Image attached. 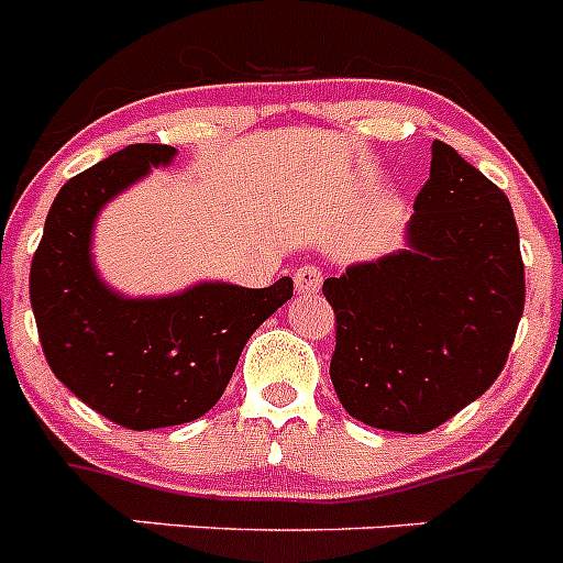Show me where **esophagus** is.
I'll use <instances>...</instances> for the list:
<instances>
[{
    "label": "esophagus",
    "instance_id": "1",
    "mask_svg": "<svg viewBox=\"0 0 563 563\" xmlns=\"http://www.w3.org/2000/svg\"><path fill=\"white\" fill-rule=\"evenodd\" d=\"M292 285H296V290L301 292V296H316V292L321 290V285H324V273L312 265L298 267L296 276H292Z\"/></svg>",
    "mask_w": 563,
    "mask_h": 563
}]
</instances>
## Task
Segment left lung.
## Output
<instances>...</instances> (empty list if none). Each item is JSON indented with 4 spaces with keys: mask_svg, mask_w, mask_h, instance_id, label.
<instances>
[{
    "mask_svg": "<svg viewBox=\"0 0 563 563\" xmlns=\"http://www.w3.org/2000/svg\"><path fill=\"white\" fill-rule=\"evenodd\" d=\"M330 377L372 429L426 434L485 395L525 310L519 228L505 191L449 143H431L406 247L327 278Z\"/></svg>",
    "mask_w": 563,
    "mask_h": 563,
    "instance_id": "left-lung-1",
    "label": "left lung"
}]
</instances>
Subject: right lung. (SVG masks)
Returning a JSON list of instances; mask_svg holds the SVG:
<instances>
[{"label": "right lung", "mask_w": 563, "mask_h": 563, "mask_svg": "<svg viewBox=\"0 0 563 563\" xmlns=\"http://www.w3.org/2000/svg\"><path fill=\"white\" fill-rule=\"evenodd\" d=\"M174 154L163 143H134L64 183L30 265V305L53 375L132 431L180 426L213 409L247 338L292 296L287 276L262 290L200 282L157 298H129L98 276V213Z\"/></svg>", "instance_id": "obj_1"}]
</instances>
